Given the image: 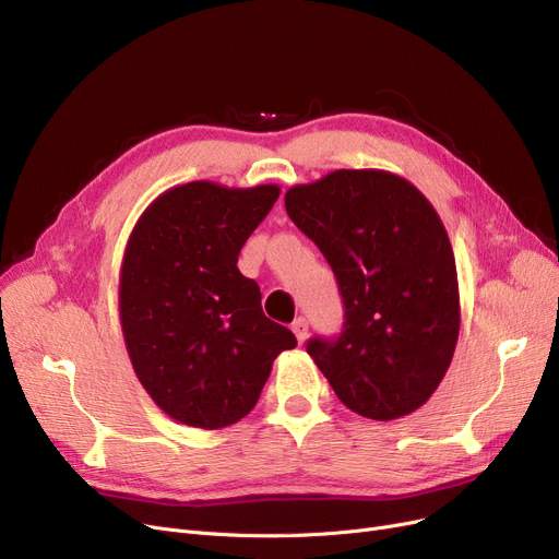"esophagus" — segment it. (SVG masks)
Instances as JSON below:
<instances>
[{
	"label": "esophagus",
	"mask_w": 559,
	"mask_h": 559,
	"mask_svg": "<svg viewBox=\"0 0 559 559\" xmlns=\"http://www.w3.org/2000/svg\"><path fill=\"white\" fill-rule=\"evenodd\" d=\"M292 330H294V334H296V340H298L300 344H305V340H307V332H309V323H307V319L298 317V319L292 323Z\"/></svg>",
	"instance_id": "obj_1"
}]
</instances>
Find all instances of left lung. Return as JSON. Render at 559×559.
Here are the masks:
<instances>
[{"label": "left lung", "mask_w": 559, "mask_h": 559, "mask_svg": "<svg viewBox=\"0 0 559 559\" xmlns=\"http://www.w3.org/2000/svg\"><path fill=\"white\" fill-rule=\"evenodd\" d=\"M284 206L319 245L346 307L337 342L307 353L353 413L390 421L427 404L461 328L452 242L431 202L385 169H334L292 186Z\"/></svg>", "instance_id": "1"}]
</instances>
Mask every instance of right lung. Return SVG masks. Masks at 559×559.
<instances>
[{
  "mask_svg": "<svg viewBox=\"0 0 559 559\" xmlns=\"http://www.w3.org/2000/svg\"><path fill=\"white\" fill-rule=\"evenodd\" d=\"M280 186L192 181L165 190L132 227L119 273V319L142 388L171 419L225 429L248 415L294 332L261 309L238 252Z\"/></svg>",
  "mask_w": 559,
  "mask_h": 559,
  "instance_id": "right-lung-1",
  "label": "right lung"
}]
</instances>
